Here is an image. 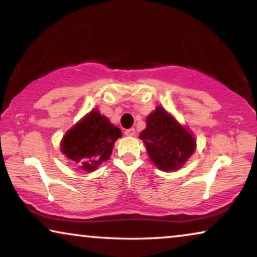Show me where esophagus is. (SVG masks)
Instances as JSON below:
<instances>
[{"mask_svg": "<svg viewBox=\"0 0 257 257\" xmlns=\"http://www.w3.org/2000/svg\"><path fill=\"white\" fill-rule=\"evenodd\" d=\"M125 136H127V137H133V136H136V130L135 128H127V130H125Z\"/></svg>", "mask_w": 257, "mask_h": 257, "instance_id": "esophagus-1", "label": "esophagus"}]
</instances>
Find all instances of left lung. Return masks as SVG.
Segmentation results:
<instances>
[{"instance_id":"1","label":"left lung","mask_w":257,"mask_h":257,"mask_svg":"<svg viewBox=\"0 0 257 257\" xmlns=\"http://www.w3.org/2000/svg\"><path fill=\"white\" fill-rule=\"evenodd\" d=\"M139 137L153 164L165 172L181 168L195 151L192 133L161 106L146 118V128Z\"/></svg>"}]
</instances>
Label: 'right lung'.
<instances>
[{
    "mask_svg": "<svg viewBox=\"0 0 257 257\" xmlns=\"http://www.w3.org/2000/svg\"><path fill=\"white\" fill-rule=\"evenodd\" d=\"M120 137V128L112 125L97 110H92L65 133L61 150L83 171L92 172L103 161L110 159L114 142Z\"/></svg>",
    "mask_w": 257,
    "mask_h": 257,
    "instance_id": "1",
    "label": "right lung"
}]
</instances>
